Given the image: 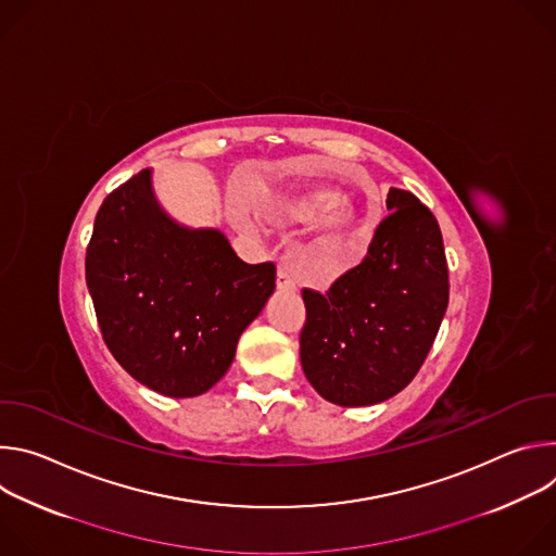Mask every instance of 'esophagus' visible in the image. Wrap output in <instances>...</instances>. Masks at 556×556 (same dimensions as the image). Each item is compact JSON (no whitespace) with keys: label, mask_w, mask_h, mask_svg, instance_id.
<instances>
[{"label":"esophagus","mask_w":556,"mask_h":556,"mask_svg":"<svg viewBox=\"0 0 556 556\" xmlns=\"http://www.w3.org/2000/svg\"><path fill=\"white\" fill-rule=\"evenodd\" d=\"M277 288L279 290H294L296 288L294 279H292V275L286 266H279V270H277Z\"/></svg>","instance_id":"1"}]
</instances>
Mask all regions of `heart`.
Segmentation results:
<instances>
[{"label": "heart", "instance_id": "heart-1", "mask_svg": "<svg viewBox=\"0 0 556 556\" xmlns=\"http://www.w3.org/2000/svg\"><path fill=\"white\" fill-rule=\"evenodd\" d=\"M273 215L288 222H312L321 217L316 232V251L326 257L348 253L361 240V219L354 208L341 202V193L330 187H307L279 200L270 208Z\"/></svg>", "mask_w": 556, "mask_h": 556}]
</instances>
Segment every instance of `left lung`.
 Returning a JSON list of instances; mask_svg holds the SVG:
<instances>
[{"label":"left lung","mask_w":556,"mask_h":556,"mask_svg":"<svg viewBox=\"0 0 556 556\" xmlns=\"http://www.w3.org/2000/svg\"><path fill=\"white\" fill-rule=\"evenodd\" d=\"M387 211L356 268L326 294L301 292L303 374L341 407L376 405L403 391L422 367L448 305L438 219L403 189H389Z\"/></svg>","instance_id":"8db88e82"}]
</instances>
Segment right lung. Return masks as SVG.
<instances>
[{
  "mask_svg": "<svg viewBox=\"0 0 556 556\" xmlns=\"http://www.w3.org/2000/svg\"><path fill=\"white\" fill-rule=\"evenodd\" d=\"M86 281L121 367L169 399H193L228 371L275 290V264L242 262L217 228L178 224L142 169L103 200Z\"/></svg>",
  "mask_w": 556,
  "mask_h": 556,
  "instance_id": "right-lung-1",
  "label": "right lung"
}]
</instances>
